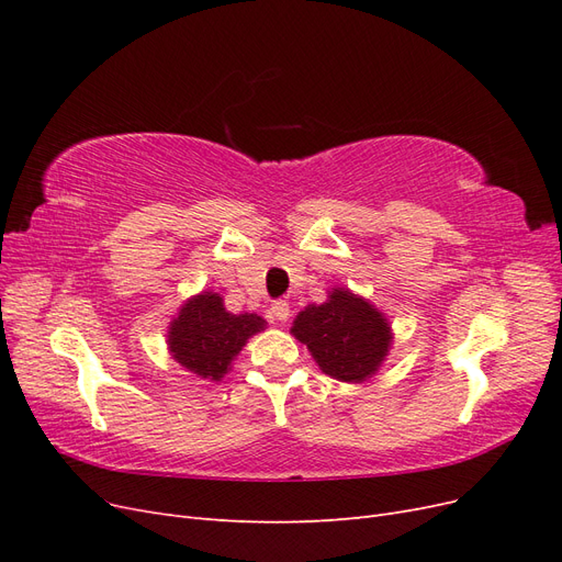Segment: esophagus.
<instances>
[{
  "instance_id": "esophagus-1",
  "label": "esophagus",
  "mask_w": 562,
  "mask_h": 562,
  "mask_svg": "<svg viewBox=\"0 0 562 562\" xmlns=\"http://www.w3.org/2000/svg\"><path fill=\"white\" fill-rule=\"evenodd\" d=\"M271 316H274L277 321H288V316H291V307H288V302L277 300L274 304H271Z\"/></svg>"
}]
</instances>
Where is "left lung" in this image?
<instances>
[{
    "label": "left lung",
    "instance_id": "8db88e82",
    "mask_svg": "<svg viewBox=\"0 0 562 562\" xmlns=\"http://www.w3.org/2000/svg\"><path fill=\"white\" fill-rule=\"evenodd\" d=\"M293 335L307 345L318 368L342 382H363L389 351V323L345 288L323 304H310L293 323Z\"/></svg>",
    "mask_w": 562,
    "mask_h": 562
}]
</instances>
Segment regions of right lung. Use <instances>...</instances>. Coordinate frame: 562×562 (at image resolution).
Returning <instances> with one entry per match:
<instances>
[{
    "mask_svg": "<svg viewBox=\"0 0 562 562\" xmlns=\"http://www.w3.org/2000/svg\"><path fill=\"white\" fill-rule=\"evenodd\" d=\"M267 321L258 314H229L217 293H203L184 302L168 330L173 359L203 380H220L246 339L260 333Z\"/></svg>",
    "mask_w": 562,
    "mask_h": 562,
    "instance_id": "add662e5",
    "label": "right lung"
}]
</instances>
